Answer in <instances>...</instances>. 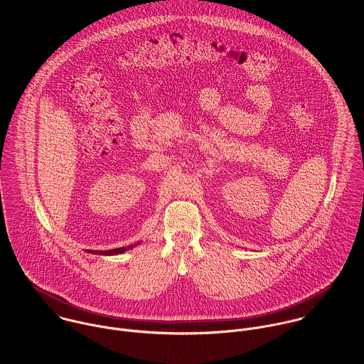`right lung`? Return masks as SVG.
<instances>
[{
  "label": "right lung",
  "instance_id": "add662e5",
  "mask_svg": "<svg viewBox=\"0 0 364 364\" xmlns=\"http://www.w3.org/2000/svg\"><path fill=\"white\" fill-rule=\"evenodd\" d=\"M134 245H129V247H123V248H116V250H109V251H95L94 254L97 255H117V254H123L127 250H132ZM92 252V251H90Z\"/></svg>",
  "mask_w": 364,
  "mask_h": 364
}]
</instances>
